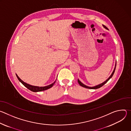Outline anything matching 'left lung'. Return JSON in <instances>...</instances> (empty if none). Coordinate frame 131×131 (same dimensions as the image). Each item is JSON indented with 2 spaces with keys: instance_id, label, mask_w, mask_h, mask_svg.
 Returning a JSON list of instances; mask_svg holds the SVG:
<instances>
[{
  "instance_id": "8db88e82",
  "label": "left lung",
  "mask_w": 131,
  "mask_h": 131,
  "mask_svg": "<svg viewBox=\"0 0 131 131\" xmlns=\"http://www.w3.org/2000/svg\"><path fill=\"white\" fill-rule=\"evenodd\" d=\"M103 26L105 28V29H108V28L107 27H106L105 25H103ZM116 64H115V68H114V70H113V72H112V73L111 74V75L110 76V77L106 80V81H105L104 82H103V83H101V84H98V85H95V86H87V85H85V84H84L83 83H82L79 79H78V83H79V84H80V85H81V86H82V87H84V88H87V89H99V88H101V87H102L103 85H104L112 77H113V76L114 75V72H115V69H116Z\"/></svg>"
}]
</instances>
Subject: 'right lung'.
<instances>
[{"label":"right lung","instance_id":"1","mask_svg":"<svg viewBox=\"0 0 131 131\" xmlns=\"http://www.w3.org/2000/svg\"><path fill=\"white\" fill-rule=\"evenodd\" d=\"M16 76L18 79V80L20 81V82H21L26 88H27L28 89H29V90L34 92H40V91H45L46 90H48L50 88H51V87H52V86L54 85V84L55 83L56 80L52 84L49 85H47L45 86H34V85H32L30 84H29L25 82H24L23 80H22L17 75V74H16Z\"/></svg>","mask_w":131,"mask_h":131}]
</instances>
